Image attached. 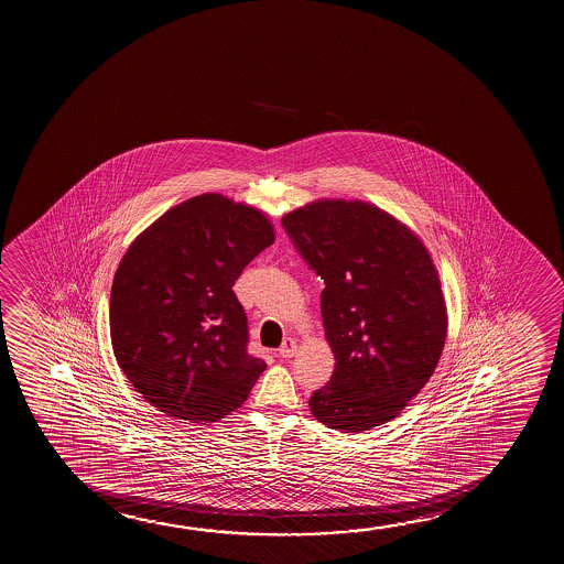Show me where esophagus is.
I'll return each mask as SVG.
<instances>
[{
    "instance_id": "34e87169",
    "label": "esophagus",
    "mask_w": 564,
    "mask_h": 564,
    "mask_svg": "<svg viewBox=\"0 0 564 564\" xmlns=\"http://www.w3.org/2000/svg\"><path fill=\"white\" fill-rule=\"evenodd\" d=\"M296 348H299L296 339L286 337V339L283 340V345L279 347V356H281V358H293V356L296 355Z\"/></svg>"
}]
</instances>
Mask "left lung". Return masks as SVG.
<instances>
[{
	"instance_id": "left-lung-1",
	"label": "left lung",
	"mask_w": 564,
	"mask_h": 564,
	"mask_svg": "<svg viewBox=\"0 0 564 564\" xmlns=\"http://www.w3.org/2000/svg\"><path fill=\"white\" fill-rule=\"evenodd\" d=\"M281 225L325 285L335 370L310 397L312 414L345 433L393 420L432 378L447 337L445 299L422 240L358 200L314 202Z\"/></svg>"
}]
</instances>
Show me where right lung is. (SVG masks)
<instances>
[{
  "mask_svg": "<svg viewBox=\"0 0 564 564\" xmlns=\"http://www.w3.org/2000/svg\"><path fill=\"white\" fill-rule=\"evenodd\" d=\"M275 240L262 212L202 194L165 212L117 268L109 332L134 389L167 416L216 422L265 370L235 281Z\"/></svg>",
  "mask_w": 564,
  "mask_h": 564,
  "instance_id": "obj_1",
  "label": "right lung"
}]
</instances>
